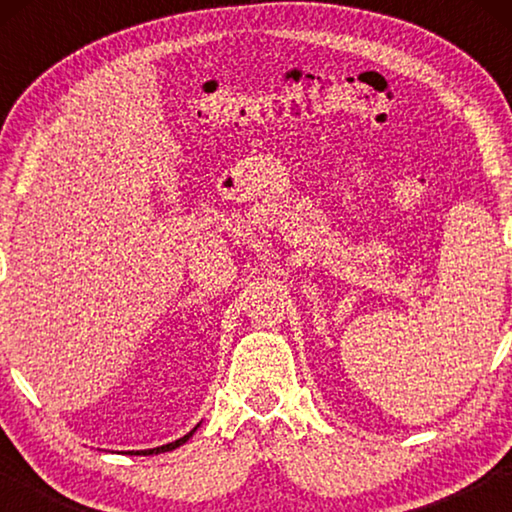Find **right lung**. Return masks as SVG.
<instances>
[{"mask_svg": "<svg viewBox=\"0 0 512 512\" xmlns=\"http://www.w3.org/2000/svg\"><path fill=\"white\" fill-rule=\"evenodd\" d=\"M196 431V429H194ZM194 431H189L187 436H183L180 440H176V443H169V445H162V447H155V449H144V452H135V454H142V456H151V454H158V452H171V449H176V447H180L183 443H187L189 440V436H192ZM133 454V452H131Z\"/></svg>", "mask_w": 512, "mask_h": 512, "instance_id": "obj_1", "label": "right lung"}]
</instances>
